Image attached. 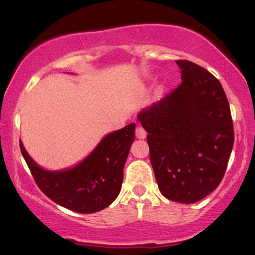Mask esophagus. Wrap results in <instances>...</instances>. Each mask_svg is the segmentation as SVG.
Returning a JSON list of instances; mask_svg holds the SVG:
<instances>
[{"instance_id":"1","label":"esophagus","mask_w":255,"mask_h":255,"mask_svg":"<svg viewBox=\"0 0 255 255\" xmlns=\"http://www.w3.org/2000/svg\"><path fill=\"white\" fill-rule=\"evenodd\" d=\"M135 134H136L137 139H145V137H146V131H145L144 128L140 127V126H137V127H136Z\"/></svg>"}]
</instances>
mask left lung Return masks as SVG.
Here are the masks:
<instances>
[{"instance_id": "obj_1", "label": "left lung", "mask_w": 255, "mask_h": 255, "mask_svg": "<svg viewBox=\"0 0 255 255\" xmlns=\"http://www.w3.org/2000/svg\"><path fill=\"white\" fill-rule=\"evenodd\" d=\"M181 83L142 110L150 159L166 199L193 204L221 183L234 145V126L223 87L209 71L177 60Z\"/></svg>"}]
</instances>
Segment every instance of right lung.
<instances>
[{
    "instance_id": "obj_1",
    "label": "right lung",
    "mask_w": 255,
    "mask_h": 255,
    "mask_svg": "<svg viewBox=\"0 0 255 255\" xmlns=\"http://www.w3.org/2000/svg\"><path fill=\"white\" fill-rule=\"evenodd\" d=\"M135 124L109 134L80 164L63 171L39 168L20 141L34 182L54 203L71 211L93 213L105 209L119 195L124 181V166L134 141Z\"/></svg>"
}]
</instances>
